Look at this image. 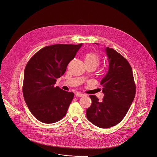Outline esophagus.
Returning <instances> with one entry per match:
<instances>
[{"label":"esophagus","mask_w":157,"mask_h":157,"mask_svg":"<svg viewBox=\"0 0 157 157\" xmlns=\"http://www.w3.org/2000/svg\"><path fill=\"white\" fill-rule=\"evenodd\" d=\"M82 96H84V94H81L80 92L76 93V96H77V97H82Z\"/></svg>","instance_id":"obj_1"}]
</instances>
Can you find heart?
Returning a JSON list of instances; mask_svg holds the SVG:
<instances>
[{
  "instance_id": "b5f03b06",
  "label": "heart",
  "mask_w": 157,
  "mask_h": 157,
  "mask_svg": "<svg viewBox=\"0 0 157 157\" xmlns=\"http://www.w3.org/2000/svg\"><path fill=\"white\" fill-rule=\"evenodd\" d=\"M84 62L86 65H92L96 68L100 61L99 56L96 54L94 53H89L85 56Z\"/></svg>"
}]
</instances>
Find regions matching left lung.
I'll return each mask as SVG.
<instances>
[{"label": "left lung", "mask_w": 157, "mask_h": 157, "mask_svg": "<svg viewBox=\"0 0 157 157\" xmlns=\"http://www.w3.org/2000/svg\"><path fill=\"white\" fill-rule=\"evenodd\" d=\"M104 52L109 63V70L100 82L103 87L104 98L99 102L95 95H90L92 102L86 110L88 120L103 128L112 127L122 121L133 102L136 92L129 63L112 48L106 47Z\"/></svg>", "instance_id": "obj_1"}]
</instances>
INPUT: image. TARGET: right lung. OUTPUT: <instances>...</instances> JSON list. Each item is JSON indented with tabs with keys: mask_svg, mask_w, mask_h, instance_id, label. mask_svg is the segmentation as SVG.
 <instances>
[{
	"mask_svg": "<svg viewBox=\"0 0 157 157\" xmlns=\"http://www.w3.org/2000/svg\"><path fill=\"white\" fill-rule=\"evenodd\" d=\"M82 44H56L39 50L27 63L23 94L33 116L44 123H53L66 115L74 94L55 87Z\"/></svg>",
	"mask_w": 157,
	"mask_h": 157,
	"instance_id": "right-lung-1",
	"label": "right lung"
}]
</instances>
